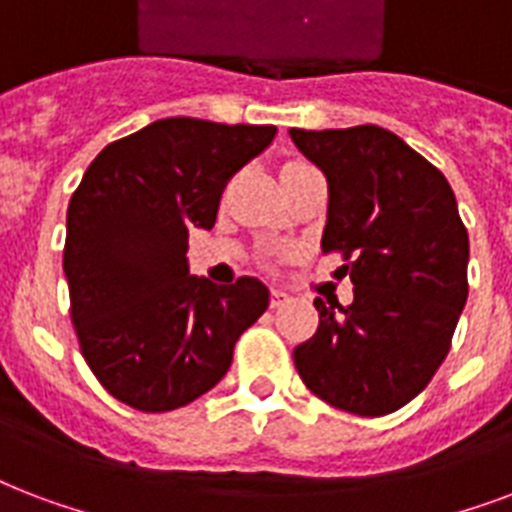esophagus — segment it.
<instances>
[{
	"mask_svg": "<svg viewBox=\"0 0 512 512\" xmlns=\"http://www.w3.org/2000/svg\"><path fill=\"white\" fill-rule=\"evenodd\" d=\"M285 299H288V293H285L283 288H272V296H269V307L275 310V307H280Z\"/></svg>",
	"mask_w": 512,
	"mask_h": 512,
	"instance_id": "1",
	"label": "esophagus"
}]
</instances>
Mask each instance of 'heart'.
I'll list each match as a JSON object with an SVG mask.
<instances>
[{
    "label": "heart",
    "mask_w": 512,
    "mask_h": 512,
    "mask_svg": "<svg viewBox=\"0 0 512 512\" xmlns=\"http://www.w3.org/2000/svg\"><path fill=\"white\" fill-rule=\"evenodd\" d=\"M304 165H307V162H301V160H291V162H285V165H283V170L304 168ZM283 170H280V173H283ZM272 256H275V253H269V256H267V261H272Z\"/></svg>",
    "instance_id": "1"
}]
</instances>
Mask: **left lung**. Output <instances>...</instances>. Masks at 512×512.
Returning a JSON list of instances; mask_svg holds the SVG:
<instances>
[{
	"label": "left lung",
	"mask_w": 512,
	"mask_h": 512,
	"mask_svg": "<svg viewBox=\"0 0 512 512\" xmlns=\"http://www.w3.org/2000/svg\"><path fill=\"white\" fill-rule=\"evenodd\" d=\"M291 138L328 181L320 248L342 251L355 299H315L320 326L293 350L301 382L358 417L417 398L449 355L467 301L470 243L441 170L376 125Z\"/></svg>",
	"instance_id": "left-lung-1"
}]
</instances>
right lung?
Here are the masks:
<instances>
[{"mask_svg": "<svg viewBox=\"0 0 512 512\" xmlns=\"http://www.w3.org/2000/svg\"><path fill=\"white\" fill-rule=\"evenodd\" d=\"M275 125L168 117L98 154L66 213L71 323L95 379L125 406L162 414L221 382L267 285L189 275V229L216 224L224 186L272 144Z\"/></svg>", "mask_w": 512, "mask_h": 512, "instance_id": "obj_1", "label": "right lung"}]
</instances>
